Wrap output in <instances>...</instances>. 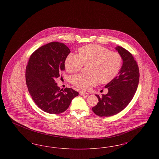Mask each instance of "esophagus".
Masks as SVG:
<instances>
[{"instance_id": "esophagus-1", "label": "esophagus", "mask_w": 159, "mask_h": 159, "mask_svg": "<svg viewBox=\"0 0 159 159\" xmlns=\"http://www.w3.org/2000/svg\"><path fill=\"white\" fill-rule=\"evenodd\" d=\"M79 93H80V95H82V96H84V95H86L87 94V92H84V91H80L79 92Z\"/></svg>"}]
</instances>
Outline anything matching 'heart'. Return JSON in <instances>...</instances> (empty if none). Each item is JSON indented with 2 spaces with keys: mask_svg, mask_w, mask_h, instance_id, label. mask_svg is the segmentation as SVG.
I'll return each mask as SVG.
<instances>
[{
  "mask_svg": "<svg viewBox=\"0 0 159 159\" xmlns=\"http://www.w3.org/2000/svg\"><path fill=\"white\" fill-rule=\"evenodd\" d=\"M79 54L69 53L65 62L68 73H75L86 67L88 74H77L73 76L71 82L76 87L88 89L98 82L107 84L112 81L119 73L123 64V58L117 52L110 51L97 45L84 46L79 49Z\"/></svg>",
  "mask_w": 159,
  "mask_h": 159,
  "instance_id": "obj_1",
  "label": "heart"
}]
</instances>
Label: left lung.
<instances>
[{
    "mask_svg": "<svg viewBox=\"0 0 159 159\" xmlns=\"http://www.w3.org/2000/svg\"><path fill=\"white\" fill-rule=\"evenodd\" d=\"M116 49L123 58V65L118 76L105 86L108 93L101 97L96 95L99 102L92 111L100 117L112 116L125 109L133 98L139 83V67L132 55L120 46Z\"/></svg>",
    "mask_w": 159,
    "mask_h": 159,
    "instance_id": "8db88e82",
    "label": "left lung"
}]
</instances>
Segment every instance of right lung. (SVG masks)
Segmentation results:
<instances>
[{"instance_id": "add662e5", "label": "right lung", "mask_w": 159, "mask_h": 159, "mask_svg": "<svg viewBox=\"0 0 159 159\" xmlns=\"http://www.w3.org/2000/svg\"><path fill=\"white\" fill-rule=\"evenodd\" d=\"M70 52L65 44L52 42L39 48L28 61L25 69L28 90L35 104L45 112H64L79 95L72 88L60 89L55 80L64 70L65 60Z\"/></svg>"}]
</instances>
